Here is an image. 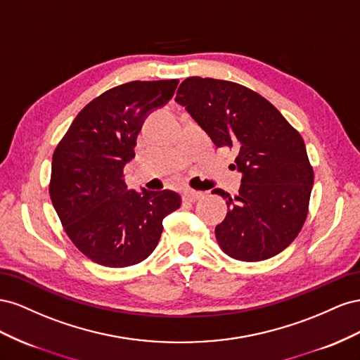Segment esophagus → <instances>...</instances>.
<instances>
[{"label":"esophagus","instance_id":"1","mask_svg":"<svg viewBox=\"0 0 360 360\" xmlns=\"http://www.w3.org/2000/svg\"><path fill=\"white\" fill-rule=\"evenodd\" d=\"M202 198H203L202 191H196V190H186V191H184V199L188 200V202H196Z\"/></svg>","mask_w":360,"mask_h":360}]
</instances>
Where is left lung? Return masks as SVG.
<instances>
[{
    "instance_id": "8db88e82",
    "label": "left lung",
    "mask_w": 360,
    "mask_h": 360,
    "mask_svg": "<svg viewBox=\"0 0 360 360\" xmlns=\"http://www.w3.org/2000/svg\"><path fill=\"white\" fill-rule=\"evenodd\" d=\"M217 148H235L243 173L235 198L221 188L228 214L215 228L220 249L256 262L281 253L302 231L309 210L314 170L299 131L271 102L232 81L190 77L174 99Z\"/></svg>"
}]
</instances>
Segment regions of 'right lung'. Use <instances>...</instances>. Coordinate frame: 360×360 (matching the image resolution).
I'll return each instance as SVG.
<instances>
[{
  "label": "right lung",
  "mask_w": 360,
  "mask_h": 360,
  "mask_svg": "<svg viewBox=\"0 0 360 360\" xmlns=\"http://www.w3.org/2000/svg\"><path fill=\"white\" fill-rule=\"evenodd\" d=\"M179 81H131L78 112L53 155L49 196L75 248L94 262L122 269L155 250L162 219L181 207L170 190H128L123 167L136 157L143 122L173 96Z\"/></svg>",
  "instance_id": "obj_1"
}]
</instances>
